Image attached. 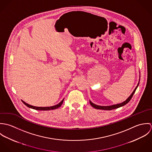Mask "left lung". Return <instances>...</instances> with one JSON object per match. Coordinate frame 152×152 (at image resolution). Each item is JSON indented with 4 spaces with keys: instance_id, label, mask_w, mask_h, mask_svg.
Masks as SVG:
<instances>
[{
    "instance_id": "8db88e82",
    "label": "left lung",
    "mask_w": 152,
    "mask_h": 152,
    "mask_svg": "<svg viewBox=\"0 0 152 152\" xmlns=\"http://www.w3.org/2000/svg\"><path fill=\"white\" fill-rule=\"evenodd\" d=\"M140 74V73H139ZM140 77L139 76V83L137 85L136 87L135 88V89H134V91L132 92V93L130 94V96L125 101H124L123 102H121L120 104H115V105H109V106H101V105H96L94 103H92L91 101H89V103L91 104V105L94 108L97 109H102V110H112V109H114L118 108H120L121 107H123L124 105H125L126 104H127L129 101H130V99H132L133 94H134L137 88L138 87L139 84V81H140Z\"/></svg>"
}]
</instances>
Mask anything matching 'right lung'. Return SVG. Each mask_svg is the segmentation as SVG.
<instances>
[{
	"mask_svg": "<svg viewBox=\"0 0 152 152\" xmlns=\"http://www.w3.org/2000/svg\"><path fill=\"white\" fill-rule=\"evenodd\" d=\"M23 103L26 105L27 107L33 109H36V110H53V109H56L58 108L59 107H60L61 106V105L63 104V101H64V99L60 102L58 103V104L56 105H54V106H51V107H34V106H33V105H29L27 103H26L24 101H23V100H22Z\"/></svg>",
	"mask_w": 152,
	"mask_h": 152,
	"instance_id": "right-lung-1",
	"label": "right lung"
}]
</instances>
